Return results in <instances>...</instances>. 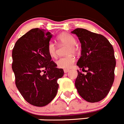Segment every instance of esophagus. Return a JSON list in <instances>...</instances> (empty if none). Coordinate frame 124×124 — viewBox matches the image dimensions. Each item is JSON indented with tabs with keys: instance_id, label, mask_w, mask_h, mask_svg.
<instances>
[{
	"instance_id": "obj_1",
	"label": "esophagus",
	"mask_w": 124,
	"mask_h": 124,
	"mask_svg": "<svg viewBox=\"0 0 124 124\" xmlns=\"http://www.w3.org/2000/svg\"><path fill=\"white\" fill-rule=\"evenodd\" d=\"M69 71H70V70H66V69L64 70V73H68Z\"/></svg>"
}]
</instances>
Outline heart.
<instances>
[{
	"instance_id": "obj_1",
	"label": "heart",
	"mask_w": 124,
	"mask_h": 124,
	"mask_svg": "<svg viewBox=\"0 0 124 124\" xmlns=\"http://www.w3.org/2000/svg\"><path fill=\"white\" fill-rule=\"evenodd\" d=\"M57 41L61 44L69 45L68 48L67 53L71 54L72 53H76L77 48L75 45L76 43L75 38L70 34L64 33L57 37ZM47 51L51 57H55L56 56V46L54 43L50 41L47 45ZM75 61V58L72 55H69L65 57H61L56 61V64L59 68L68 69L71 68Z\"/></svg>"
}]
</instances>
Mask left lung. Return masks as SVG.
I'll return each mask as SVG.
<instances>
[{"label": "left lung", "instance_id": "obj_1", "mask_svg": "<svg viewBox=\"0 0 124 124\" xmlns=\"http://www.w3.org/2000/svg\"><path fill=\"white\" fill-rule=\"evenodd\" d=\"M81 43V56L77 65L75 86L79 94L89 102H97L105 98L114 81L116 61L112 45L101 34L84 28L72 31Z\"/></svg>", "mask_w": 124, "mask_h": 124}]
</instances>
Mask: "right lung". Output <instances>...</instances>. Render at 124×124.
Segmentation results:
<instances>
[{"label": "right lung", "instance_id": "1", "mask_svg": "<svg viewBox=\"0 0 124 124\" xmlns=\"http://www.w3.org/2000/svg\"><path fill=\"white\" fill-rule=\"evenodd\" d=\"M51 36L45 30L33 28L17 40L12 50L16 86L26 101L37 107L48 104L54 99L58 79L64 74L47 51Z\"/></svg>", "mask_w": 124, "mask_h": 124}]
</instances>
